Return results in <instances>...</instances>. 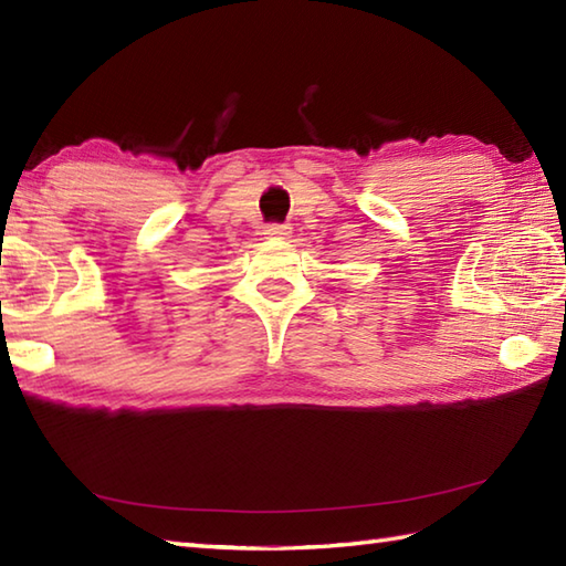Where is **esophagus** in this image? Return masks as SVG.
Wrapping results in <instances>:
<instances>
[{
	"mask_svg": "<svg viewBox=\"0 0 566 566\" xmlns=\"http://www.w3.org/2000/svg\"><path fill=\"white\" fill-rule=\"evenodd\" d=\"M290 233H292L290 223H270L268 228H264V235H270V238H284Z\"/></svg>",
	"mask_w": 566,
	"mask_h": 566,
	"instance_id": "34e87169",
	"label": "esophagus"
}]
</instances>
